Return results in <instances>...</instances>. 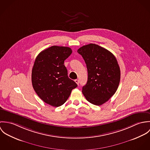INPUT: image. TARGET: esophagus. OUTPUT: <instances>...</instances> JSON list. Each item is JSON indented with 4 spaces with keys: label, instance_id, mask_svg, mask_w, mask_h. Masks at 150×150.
I'll use <instances>...</instances> for the list:
<instances>
[{
    "label": "esophagus",
    "instance_id": "1",
    "mask_svg": "<svg viewBox=\"0 0 150 150\" xmlns=\"http://www.w3.org/2000/svg\"><path fill=\"white\" fill-rule=\"evenodd\" d=\"M74 81L76 83V84H77V85H79V80L76 79V80H74Z\"/></svg>",
    "mask_w": 150,
    "mask_h": 150
}]
</instances>
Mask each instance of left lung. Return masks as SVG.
<instances>
[{
    "label": "left lung",
    "mask_w": 150,
    "mask_h": 150,
    "mask_svg": "<svg viewBox=\"0 0 150 150\" xmlns=\"http://www.w3.org/2000/svg\"><path fill=\"white\" fill-rule=\"evenodd\" d=\"M77 52L85 61L88 81L82 92L91 103L100 106L115 93L120 81V69L115 56L95 44L80 47Z\"/></svg>",
    "instance_id": "left-lung-1"
}]
</instances>
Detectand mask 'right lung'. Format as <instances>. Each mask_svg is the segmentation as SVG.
Returning <instances> with one entry per match:
<instances>
[{
  "mask_svg": "<svg viewBox=\"0 0 150 150\" xmlns=\"http://www.w3.org/2000/svg\"><path fill=\"white\" fill-rule=\"evenodd\" d=\"M70 48L51 46L37 56L32 71L34 90L47 104L54 107L64 105L77 84L70 79L64 61L71 54Z\"/></svg>",
  "mask_w": 150,
  "mask_h": 150,
  "instance_id": "add662e5",
  "label": "right lung"
}]
</instances>
